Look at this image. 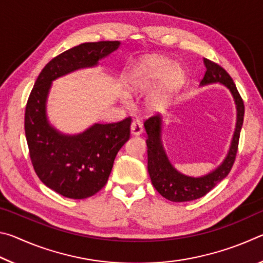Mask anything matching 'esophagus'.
I'll return each mask as SVG.
<instances>
[{
  "instance_id": "esophagus-1",
  "label": "esophagus",
  "mask_w": 263,
  "mask_h": 263,
  "mask_svg": "<svg viewBox=\"0 0 263 263\" xmlns=\"http://www.w3.org/2000/svg\"><path fill=\"white\" fill-rule=\"evenodd\" d=\"M142 133V125L139 121H135L131 124V135L140 136Z\"/></svg>"
}]
</instances>
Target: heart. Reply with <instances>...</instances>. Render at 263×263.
Instances as JSON below:
<instances>
[{
	"label": "heart",
	"mask_w": 263,
	"mask_h": 263,
	"mask_svg": "<svg viewBox=\"0 0 263 263\" xmlns=\"http://www.w3.org/2000/svg\"><path fill=\"white\" fill-rule=\"evenodd\" d=\"M184 72L181 66L162 57H149L141 60L132 69L126 81L132 94H144V105L149 111H157L168 104L173 95L181 88Z\"/></svg>",
	"instance_id": "1"
}]
</instances>
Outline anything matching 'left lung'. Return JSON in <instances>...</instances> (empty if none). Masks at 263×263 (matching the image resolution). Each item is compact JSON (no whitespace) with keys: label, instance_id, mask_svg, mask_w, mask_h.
I'll return each mask as SVG.
<instances>
[{"label":"left lung","instance_id":"1","mask_svg":"<svg viewBox=\"0 0 263 263\" xmlns=\"http://www.w3.org/2000/svg\"><path fill=\"white\" fill-rule=\"evenodd\" d=\"M203 62L206 70L199 83V87L219 83L229 89L233 97L235 110H237L235 128L229 152L222 162L208 174L195 177L185 175L177 171L169 160L162 141L163 117L160 115L153 116L144 123L146 135H147V140H146L148 157L147 168L151 181L158 193L172 202H189L206 195L229 175L231 168L233 166L235 155H237L240 131H241L243 123V102L239 95L232 78L224 68L208 59H203Z\"/></svg>","mask_w":263,"mask_h":263}]
</instances>
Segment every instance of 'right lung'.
Masks as SVG:
<instances>
[{
  "instance_id": "1",
  "label": "right lung",
  "mask_w": 263,
  "mask_h": 263,
  "mask_svg": "<svg viewBox=\"0 0 263 263\" xmlns=\"http://www.w3.org/2000/svg\"><path fill=\"white\" fill-rule=\"evenodd\" d=\"M119 46L121 42L84 43L61 53L44 67L30 94L24 126L31 162L43 183L64 197L83 199L103 188L116 155L130 138L131 118L95 123L77 135L61 132L47 117L52 82L75 70L96 67Z\"/></svg>"
}]
</instances>
